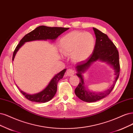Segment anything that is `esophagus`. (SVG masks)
<instances>
[{"label": "esophagus", "instance_id": "esophagus-1", "mask_svg": "<svg viewBox=\"0 0 133 133\" xmlns=\"http://www.w3.org/2000/svg\"><path fill=\"white\" fill-rule=\"evenodd\" d=\"M75 71L74 69H68L66 70V74L68 76H72L74 74Z\"/></svg>", "mask_w": 133, "mask_h": 133}]
</instances>
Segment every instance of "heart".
I'll return each instance as SVG.
<instances>
[{
  "label": "heart",
  "instance_id": "1",
  "mask_svg": "<svg viewBox=\"0 0 133 133\" xmlns=\"http://www.w3.org/2000/svg\"><path fill=\"white\" fill-rule=\"evenodd\" d=\"M95 45V39L91 33L74 31L61 39L59 49L64 56H72L74 61L82 62L91 56Z\"/></svg>",
  "mask_w": 133,
  "mask_h": 133
}]
</instances>
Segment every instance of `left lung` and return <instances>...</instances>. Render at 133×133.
Segmentation results:
<instances>
[{
    "instance_id": "1",
    "label": "left lung",
    "mask_w": 133,
    "mask_h": 133,
    "mask_svg": "<svg viewBox=\"0 0 133 133\" xmlns=\"http://www.w3.org/2000/svg\"><path fill=\"white\" fill-rule=\"evenodd\" d=\"M93 30L96 37L93 53L86 61L78 63L76 66L77 71L76 75L79 77L80 80L79 85L75 90V93L80 99L88 102L97 101L109 95L114 88L120 73L119 52L116 46L106 34L102 32L97 29L93 28ZM98 59L107 61L113 65L116 70V78L113 85L108 90L102 93H93L85 90L81 74L89 67L94 61Z\"/></svg>"
}]
</instances>
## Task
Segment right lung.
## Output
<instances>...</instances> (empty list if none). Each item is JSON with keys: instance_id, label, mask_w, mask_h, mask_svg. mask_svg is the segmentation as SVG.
Returning a JSON list of instances; mask_svg holds the SVG:
<instances>
[{"instance_id": "obj_1", "label": "right lung", "mask_w": 133, "mask_h": 133, "mask_svg": "<svg viewBox=\"0 0 133 133\" xmlns=\"http://www.w3.org/2000/svg\"><path fill=\"white\" fill-rule=\"evenodd\" d=\"M68 29L69 28H64V27H51L45 26H40L37 27L32 31L26 34L20 40L19 43L17 44L14 51L12 60L14 61L17 51L25 42L35 40H46L47 39H55L59 35ZM65 71L66 69H65L60 72H59L52 79L48 85L46 87V88L37 94L32 95L27 94L20 90L17 86V87L20 91L21 94L25 96V97L29 101L39 103L46 102L52 99L54 95H56L57 90L58 82L59 80L63 78Z\"/></svg>"}]
</instances>
